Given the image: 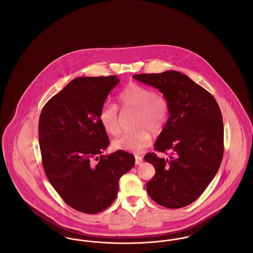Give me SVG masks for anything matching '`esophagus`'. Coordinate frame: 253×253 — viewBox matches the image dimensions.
<instances>
[{"label":"esophagus","instance_id":"obj_1","mask_svg":"<svg viewBox=\"0 0 253 253\" xmlns=\"http://www.w3.org/2000/svg\"><path fill=\"white\" fill-rule=\"evenodd\" d=\"M134 159H135V164L136 165H139V164H141L143 162V158H142V157H140V156H135Z\"/></svg>","mask_w":253,"mask_h":253}]
</instances>
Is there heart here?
<instances>
[{"label": "heart", "mask_w": 253, "mask_h": 253, "mask_svg": "<svg viewBox=\"0 0 253 253\" xmlns=\"http://www.w3.org/2000/svg\"><path fill=\"white\" fill-rule=\"evenodd\" d=\"M118 102L122 111L137 113L135 128L138 131L127 132L116 138L114 147L124 152L142 153L152 143L150 131L157 133L164 129L169 116V100L150 87L131 84L120 93ZM98 119L109 134L117 135L121 132V116L117 105L105 103L100 108Z\"/></svg>", "instance_id": "b5f03b06"}]
</instances>
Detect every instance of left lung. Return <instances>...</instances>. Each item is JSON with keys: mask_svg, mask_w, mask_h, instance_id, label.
<instances>
[{"mask_svg": "<svg viewBox=\"0 0 253 253\" xmlns=\"http://www.w3.org/2000/svg\"><path fill=\"white\" fill-rule=\"evenodd\" d=\"M133 79L157 88L169 103V118L155 144L169 158L147 154L155 176L147 183L150 197L169 209L192 204L213 179L224 154V124L215 98L177 71L136 74Z\"/></svg>", "mask_w": 253, "mask_h": 253, "instance_id": "obj_1", "label": "left lung"}]
</instances>
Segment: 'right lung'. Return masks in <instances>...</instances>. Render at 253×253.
<instances>
[{
  "mask_svg": "<svg viewBox=\"0 0 253 253\" xmlns=\"http://www.w3.org/2000/svg\"><path fill=\"white\" fill-rule=\"evenodd\" d=\"M117 76L81 77L51 97L39 121L42 161L49 182L71 208L94 214L114 202L121 176L134 165L124 151L109 156L107 132L99 111Z\"/></svg>",
  "mask_w": 253,
  "mask_h": 253,
  "instance_id": "obj_1",
  "label": "right lung"
}]
</instances>
